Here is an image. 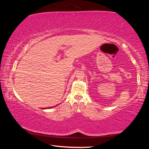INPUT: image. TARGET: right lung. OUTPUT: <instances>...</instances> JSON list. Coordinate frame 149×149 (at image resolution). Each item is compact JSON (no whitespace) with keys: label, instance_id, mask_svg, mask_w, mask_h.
<instances>
[{"label":"right lung","instance_id":"obj_1","mask_svg":"<svg viewBox=\"0 0 149 149\" xmlns=\"http://www.w3.org/2000/svg\"><path fill=\"white\" fill-rule=\"evenodd\" d=\"M52 107H49V108H52ZM45 109H47V108H45Z\"/></svg>","mask_w":149,"mask_h":149}]
</instances>
